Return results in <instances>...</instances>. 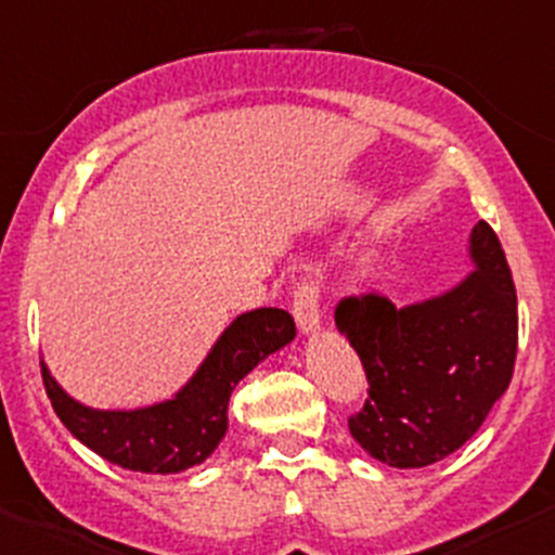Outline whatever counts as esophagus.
Returning a JSON list of instances; mask_svg holds the SVG:
<instances>
[{
  "instance_id": "34e87169",
  "label": "esophagus",
  "mask_w": 555,
  "mask_h": 555,
  "mask_svg": "<svg viewBox=\"0 0 555 555\" xmlns=\"http://www.w3.org/2000/svg\"><path fill=\"white\" fill-rule=\"evenodd\" d=\"M293 313H295V322H298L300 333L304 335H313L319 327H322V311H319V287L317 284L304 282L298 289H295Z\"/></svg>"
}]
</instances>
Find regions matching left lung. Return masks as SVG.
<instances>
[{
	"instance_id": "1",
	"label": "left lung",
	"mask_w": 555,
	"mask_h": 555,
	"mask_svg": "<svg viewBox=\"0 0 555 555\" xmlns=\"http://www.w3.org/2000/svg\"><path fill=\"white\" fill-rule=\"evenodd\" d=\"M473 271L446 293L395 306L346 298L335 324L365 365L371 400L349 433L373 459L416 469L462 449L507 391L518 349L511 268L483 220L467 244Z\"/></svg>"
}]
</instances>
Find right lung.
<instances>
[{"label":"right lung","mask_w":555,"mask_h":555,"mask_svg":"<svg viewBox=\"0 0 555 555\" xmlns=\"http://www.w3.org/2000/svg\"><path fill=\"white\" fill-rule=\"evenodd\" d=\"M295 338L282 309H255L233 319L198 371L169 400L131 411H104L75 400L48 371L42 382L64 427L93 453L133 473L177 475L198 467L228 433V402L244 376Z\"/></svg>","instance_id":"1"}]
</instances>
